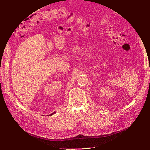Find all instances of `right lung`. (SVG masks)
<instances>
[{
  "mask_svg": "<svg viewBox=\"0 0 150 150\" xmlns=\"http://www.w3.org/2000/svg\"><path fill=\"white\" fill-rule=\"evenodd\" d=\"M54 113H55V112H53V113H52V114H49V115H53V114H54Z\"/></svg>",
  "mask_w": 150,
  "mask_h": 150,
  "instance_id": "add662e5",
  "label": "right lung"
}]
</instances>
